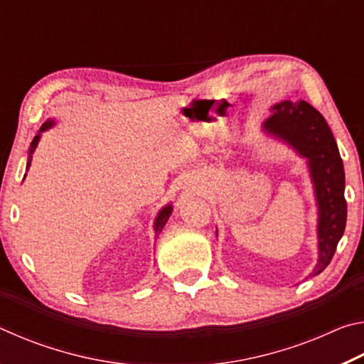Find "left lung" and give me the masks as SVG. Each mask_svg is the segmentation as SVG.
I'll use <instances>...</instances> for the list:
<instances>
[{
    "mask_svg": "<svg viewBox=\"0 0 364 364\" xmlns=\"http://www.w3.org/2000/svg\"><path fill=\"white\" fill-rule=\"evenodd\" d=\"M264 128L308 159L319 207V260L311 276L331 263L347 223L345 173L334 134L324 117L305 101H284L273 107Z\"/></svg>",
    "mask_w": 364,
    "mask_h": 364,
    "instance_id": "obj_1",
    "label": "left lung"
}]
</instances>
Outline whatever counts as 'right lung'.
Masks as SVG:
<instances>
[{"label": "right lung", "mask_w": 364, "mask_h": 364, "mask_svg": "<svg viewBox=\"0 0 364 364\" xmlns=\"http://www.w3.org/2000/svg\"><path fill=\"white\" fill-rule=\"evenodd\" d=\"M53 120H46L45 123H43L41 125V128H40V132H45L46 128H49L53 125ZM38 141H40V134H36V136L33 138V141H32V144H30V149H28V162H27V170H28V167H30V162H32V154H33V151H35V147H36V144H38ZM170 215H171V207L170 205H167L165 208H162V212L159 213V217L156 218V237L159 236L160 232H162V230H164V226H165V223H167V220L170 218Z\"/></svg>", "instance_id": "add662e5"}]
</instances>
